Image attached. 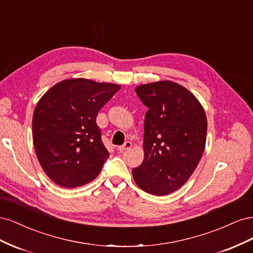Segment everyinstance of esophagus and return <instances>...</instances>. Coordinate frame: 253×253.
Masks as SVG:
<instances>
[{"mask_svg":"<svg viewBox=\"0 0 253 253\" xmlns=\"http://www.w3.org/2000/svg\"><path fill=\"white\" fill-rule=\"evenodd\" d=\"M131 148H132V142H131V141H126V142L124 143V145H121V147H118L117 150H118L119 152H124V151L128 150V149H131Z\"/></svg>","mask_w":253,"mask_h":253,"instance_id":"esophagus-1","label":"esophagus"}]
</instances>
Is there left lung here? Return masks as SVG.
Masks as SVG:
<instances>
[{
    "label": "left lung",
    "mask_w": 253,
    "mask_h": 253,
    "mask_svg": "<svg viewBox=\"0 0 253 253\" xmlns=\"http://www.w3.org/2000/svg\"><path fill=\"white\" fill-rule=\"evenodd\" d=\"M144 116L142 164L132 171L136 185L164 196L182 187L204 154L207 116L198 99L180 84L163 80L135 87Z\"/></svg>",
    "instance_id": "8db88e82"
}]
</instances>
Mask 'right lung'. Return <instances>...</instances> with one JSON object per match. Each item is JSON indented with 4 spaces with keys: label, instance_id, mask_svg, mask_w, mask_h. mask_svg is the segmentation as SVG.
I'll return each mask as SVG.
<instances>
[{
    "label": "right lung",
    "instance_id": "1",
    "mask_svg": "<svg viewBox=\"0 0 253 253\" xmlns=\"http://www.w3.org/2000/svg\"><path fill=\"white\" fill-rule=\"evenodd\" d=\"M120 87L85 78L65 79L38 101L33 116L34 147L43 171L58 186L80 187L100 173L110 154L96 118Z\"/></svg>",
    "mask_w": 253,
    "mask_h": 253
}]
</instances>
